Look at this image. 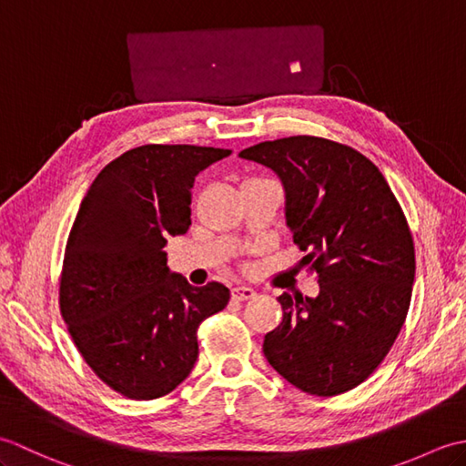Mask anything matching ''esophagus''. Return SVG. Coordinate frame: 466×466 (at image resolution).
Wrapping results in <instances>:
<instances>
[{"instance_id":"obj_1","label":"esophagus","mask_w":466,"mask_h":466,"mask_svg":"<svg viewBox=\"0 0 466 466\" xmlns=\"http://www.w3.org/2000/svg\"><path fill=\"white\" fill-rule=\"evenodd\" d=\"M232 299L234 300H252V299H256V290L246 284H238L232 289Z\"/></svg>"}]
</instances>
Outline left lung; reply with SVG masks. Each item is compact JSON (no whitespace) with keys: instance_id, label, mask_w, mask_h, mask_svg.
<instances>
[{"instance_id":"8db88e82","label":"left lung","mask_w":466,"mask_h":466,"mask_svg":"<svg viewBox=\"0 0 466 466\" xmlns=\"http://www.w3.org/2000/svg\"><path fill=\"white\" fill-rule=\"evenodd\" d=\"M272 167L286 192V224L316 299L279 296L282 322L264 336L272 369L302 392L336 397L364 382L397 340L414 282V242L397 198L369 157L316 136L240 152Z\"/></svg>"}]
</instances>
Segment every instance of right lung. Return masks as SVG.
<instances>
[{"instance_id": "1", "label": "right lung", "mask_w": 466, "mask_h": 466, "mask_svg": "<svg viewBox=\"0 0 466 466\" xmlns=\"http://www.w3.org/2000/svg\"><path fill=\"white\" fill-rule=\"evenodd\" d=\"M222 147L147 144L96 176L67 236L59 310L97 379L132 400L172 392L198 359V326L226 309L220 282L192 286L166 266L192 224V187Z\"/></svg>"}]
</instances>
